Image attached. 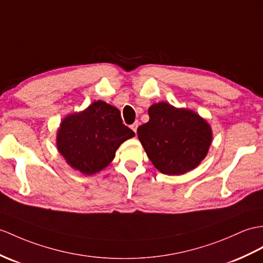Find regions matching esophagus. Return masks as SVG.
I'll return each mask as SVG.
<instances>
[{"mask_svg":"<svg viewBox=\"0 0 263 263\" xmlns=\"http://www.w3.org/2000/svg\"><path fill=\"white\" fill-rule=\"evenodd\" d=\"M138 125H139L138 121H135V123H134V124L130 126V128H132V129H133L134 132L137 133V128H138Z\"/></svg>","mask_w":263,"mask_h":263,"instance_id":"esophagus-1","label":"esophagus"}]
</instances>
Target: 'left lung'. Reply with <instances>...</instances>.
<instances>
[{"label": "left lung", "instance_id": "8db88e82", "mask_svg": "<svg viewBox=\"0 0 263 263\" xmlns=\"http://www.w3.org/2000/svg\"><path fill=\"white\" fill-rule=\"evenodd\" d=\"M149 120L137 128L138 138L155 167L166 175H181L206 156L212 130L194 111L158 102L148 109Z\"/></svg>", "mask_w": 263, "mask_h": 263}]
</instances>
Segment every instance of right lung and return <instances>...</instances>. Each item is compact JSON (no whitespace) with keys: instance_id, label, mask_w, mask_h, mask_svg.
<instances>
[{"instance_id":"1","label":"right lung","mask_w":263,"mask_h":263,"mask_svg":"<svg viewBox=\"0 0 263 263\" xmlns=\"http://www.w3.org/2000/svg\"><path fill=\"white\" fill-rule=\"evenodd\" d=\"M134 136L135 133L123 124L117 108L98 100L86 110L63 119L57 146L71 167L92 175L105 168L120 144Z\"/></svg>"}]
</instances>
